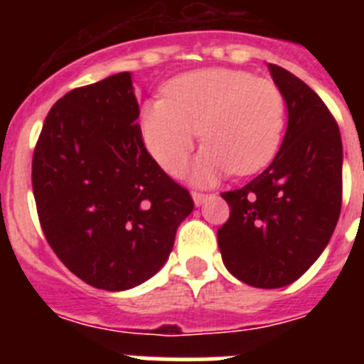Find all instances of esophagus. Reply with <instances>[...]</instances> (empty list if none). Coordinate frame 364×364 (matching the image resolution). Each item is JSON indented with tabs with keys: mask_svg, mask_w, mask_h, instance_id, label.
Returning a JSON list of instances; mask_svg holds the SVG:
<instances>
[{
	"mask_svg": "<svg viewBox=\"0 0 364 364\" xmlns=\"http://www.w3.org/2000/svg\"><path fill=\"white\" fill-rule=\"evenodd\" d=\"M191 197H193V202H195V205H202L205 200H208V195H204V193H198V191H193Z\"/></svg>",
	"mask_w": 364,
	"mask_h": 364,
	"instance_id": "34e87169",
	"label": "esophagus"
}]
</instances>
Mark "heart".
Instances as JSON below:
<instances>
[{"mask_svg":"<svg viewBox=\"0 0 364 364\" xmlns=\"http://www.w3.org/2000/svg\"><path fill=\"white\" fill-rule=\"evenodd\" d=\"M284 114L275 83L239 69H200L171 80L164 100L142 105L140 134L164 171L180 175L202 131L208 144L189 176L208 186L230 171L252 175L272 162Z\"/></svg>","mask_w":364,"mask_h":364,"instance_id":"obj_1","label":"heart"}]
</instances>
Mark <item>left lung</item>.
<instances>
[{
  "label": "left lung",
  "instance_id": "8db88e82",
  "mask_svg": "<svg viewBox=\"0 0 364 364\" xmlns=\"http://www.w3.org/2000/svg\"><path fill=\"white\" fill-rule=\"evenodd\" d=\"M268 69L284 96L288 127L264 171L222 193L231 211L217 239L233 277L272 290L297 281L330 242L341 213L343 142L317 92L290 70Z\"/></svg>",
  "mask_w": 364,
  "mask_h": 364
}]
</instances>
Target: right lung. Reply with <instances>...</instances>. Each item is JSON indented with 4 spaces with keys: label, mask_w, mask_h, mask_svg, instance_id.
<instances>
[{
    "label": "right lung",
    "mask_w": 364,
    "mask_h": 364,
    "mask_svg": "<svg viewBox=\"0 0 364 364\" xmlns=\"http://www.w3.org/2000/svg\"><path fill=\"white\" fill-rule=\"evenodd\" d=\"M131 73L60 98L32 159L45 239L98 290L124 291L160 272L193 198L144 147Z\"/></svg>",
    "instance_id": "obj_1"
}]
</instances>
